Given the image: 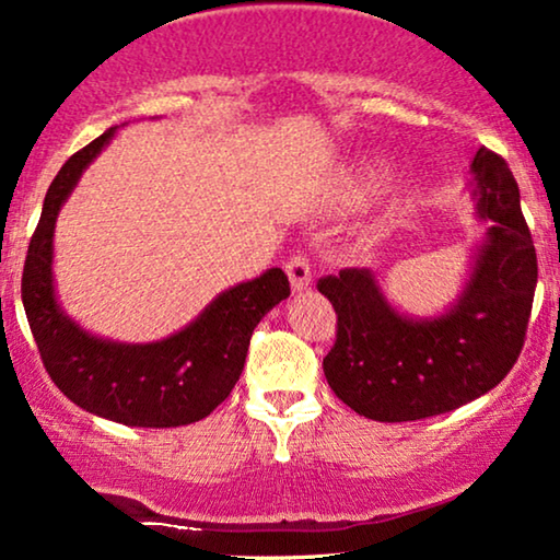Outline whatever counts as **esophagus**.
<instances>
[{
	"label": "esophagus",
	"instance_id": "34e87169",
	"mask_svg": "<svg viewBox=\"0 0 560 560\" xmlns=\"http://www.w3.org/2000/svg\"><path fill=\"white\" fill-rule=\"evenodd\" d=\"M285 272L290 278V285H293V290H305L311 285V265H308V257L305 255H293L285 262Z\"/></svg>",
	"mask_w": 560,
	"mask_h": 560
}]
</instances>
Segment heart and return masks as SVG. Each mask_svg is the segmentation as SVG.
<instances>
[{
    "mask_svg": "<svg viewBox=\"0 0 560 560\" xmlns=\"http://www.w3.org/2000/svg\"><path fill=\"white\" fill-rule=\"evenodd\" d=\"M380 180H382V171H380V167H366V171L362 173V186H364V188L377 186Z\"/></svg>",
    "mask_w": 560,
    "mask_h": 560,
    "instance_id": "1",
    "label": "heart"
}]
</instances>
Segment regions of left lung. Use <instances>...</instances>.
<instances>
[{
	"label": "left lung",
	"mask_w": 560,
	"mask_h": 560,
	"mask_svg": "<svg viewBox=\"0 0 560 560\" xmlns=\"http://www.w3.org/2000/svg\"><path fill=\"white\" fill-rule=\"evenodd\" d=\"M477 217L489 221L464 293L446 313H397L370 270L347 267L318 280L336 311L324 359L328 387L380 423L456 410L500 385L515 366L533 311L538 257L520 209V188L497 152L471 160Z\"/></svg>",
	"instance_id": "8db88e82"
}]
</instances>
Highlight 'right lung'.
Listing matches in <instances>:
<instances>
[{"instance_id":"add662e5","label":"right lung","mask_w":560,"mask_h":560,"mask_svg":"<svg viewBox=\"0 0 560 560\" xmlns=\"http://www.w3.org/2000/svg\"><path fill=\"white\" fill-rule=\"evenodd\" d=\"M114 129L68 158L52 178L27 247L22 305L45 370L68 400L114 423L188 425L209 416L232 393L252 331L267 311L290 295V282L280 267H272L224 290L186 328L152 343L98 339L68 318L52 288V232L60 206L91 160L109 144Z\"/></svg>"}]
</instances>
